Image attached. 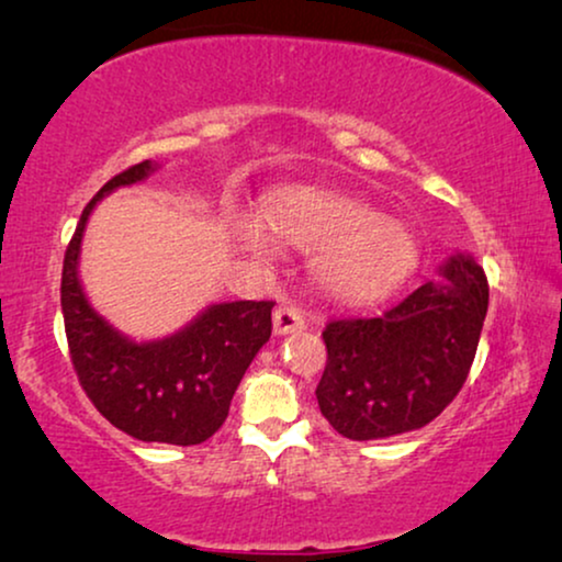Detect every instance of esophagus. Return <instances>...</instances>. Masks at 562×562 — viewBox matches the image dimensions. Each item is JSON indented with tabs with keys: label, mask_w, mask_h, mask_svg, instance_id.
Returning <instances> with one entry per match:
<instances>
[{
	"label": "esophagus",
	"mask_w": 562,
	"mask_h": 562,
	"mask_svg": "<svg viewBox=\"0 0 562 562\" xmlns=\"http://www.w3.org/2000/svg\"><path fill=\"white\" fill-rule=\"evenodd\" d=\"M304 314L294 304H283L273 312V333L276 335H291L296 329H304Z\"/></svg>",
	"instance_id": "1"
}]
</instances>
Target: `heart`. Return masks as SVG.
I'll return each instance as SVG.
<instances>
[{
	"label": "heart",
	"mask_w": 562,
	"mask_h": 562,
	"mask_svg": "<svg viewBox=\"0 0 562 562\" xmlns=\"http://www.w3.org/2000/svg\"><path fill=\"white\" fill-rule=\"evenodd\" d=\"M263 226L245 222L237 240L271 256L273 240L314 252V281L337 302L368 304L396 291L419 266L417 235L363 199L333 189L294 187L268 196Z\"/></svg>",
	"instance_id": "obj_1"
}]
</instances>
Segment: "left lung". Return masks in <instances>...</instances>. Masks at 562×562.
<instances>
[{
    "label": "left lung",
    "instance_id": "left-lung-1",
    "mask_svg": "<svg viewBox=\"0 0 562 562\" xmlns=\"http://www.w3.org/2000/svg\"><path fill=\"white\" fill-rule=\"evenodd\" d=\"M488 310V283L471 252H452L381 317L335 319L317 386L325 419L348 440H383L432 422L463 389Z\"/></svg>",
    "mask_w": 562,
    "mask_h": 562
}]
</instances>
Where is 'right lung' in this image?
Listing matches in <instances>:
<instances>
[{
  "mask_svg": "<svg viewBox=\"0 0 562 562\" xmlns=\"http://www.w3.org/2000/svg\"><path fill=\"white\" fill-rule=\"evenodd\" d=\"M158 171L143 160L106 181L81 212L60 279L66 337L81 389L104 419L143 442L199 445L227 419L245 371L271 337L273 302H222L179 333L137 342L110 325L79 279L81 240L94 206Z\"/></svg>",
  "mask_w": 562,
  "mask_h": 562,
  "instance_id": "right-lung-1",
  "label": "right lung"
}]
</instances>
